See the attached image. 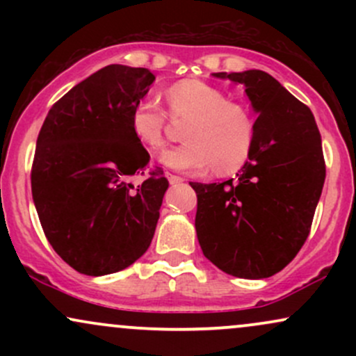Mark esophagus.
I'll return each mask as SVG.
<instances>
[{"mask_svg":"<svg viewBox=\"0 0 356 356\" xmlns=\"http://www.w3.org/2000/svg\"><path fill=\"white\" fill-rule=\"evenodd\" d=\"M167 181L170 182V186H175V184H181L184 179L179 177V175H174V174H167Z\"/></svg>","mask_w":356,"mask_h":356,"instance_id":"esophagus-1","label":"esophagus"}]
</instances>
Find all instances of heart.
Masks as SVG:
<instances>
[{
  "mask_svg": "<svg viewBox=\"0 0 356 356\" xmlns=\"http://www.w3.org/2000/svg\"><path fill=\"white\" fill-rule=\"evenodd\" d=\"M172 118H189L182 130L186 142L162 152L161 162L179 172L238 170L251 154L254 124L241 104L229 102L219 88L184 80L165 90ZM167 113L154 97H142L130 110V130L145 149L159 150L165 140Z\"/></svg>",
  "mask_w": 356,
  "mask_h": 356,
  "instance_id": "1",
  "label": "heart"
}]
</instances>
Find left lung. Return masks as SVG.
I'll return each mask as SVG.
<instances>
[{
	"mask_svg": "<svg viewBox=\"0 0 356 356\" xmlns=\"http://www.w3.org/2000/svg\"><path fill=\"white\" fill-rule=\"evenodd\" d=\"M214 76L246 87L257 120L249 161L234 183L191 182L197 239L227 275L269 277L295 259L312 229L326 175L320 130L312 110L269 73Z\"/></svg>",
	"mask_w": 356,
	"mask_h": 356,
	"instance_id": "obj_1",
	"label": "left lung"
}]
</instances>
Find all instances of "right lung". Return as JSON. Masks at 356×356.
Here are the masks:
<instances>
[{
  "label": "right lung",
  "instance_id": "right-lung-1",
  "mask_svg": "<svg viewBox=\"0 0 356 356\" xmlns=\"http://www.w3.org/2000/svg\"><path fill=\"white\" fill-rule=\"evenodd\" d=\"M154 80L147 68L108 65L55 102L38 134L36 212L56 254L81 275L129 268L154 238L169 182L159 167L142 186L129 182L150 161L130 110Z\"/></svg>",
  "mask_w": 356,
  "mask_h": 356
}]
</instances>
